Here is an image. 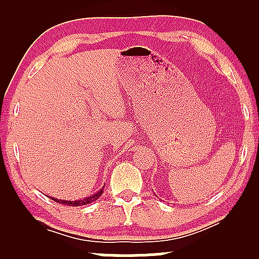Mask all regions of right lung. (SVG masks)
Wrapping results in <instances>:
<instances>
[{
  "mask_svg": "<svg viewBox=\"0 0 259 259\" xmlns=\"http://www.w3.org/2000/svg\"><path fill=\"white\" fill-rule=\"evenodd\" d=\"M103 190H104V187H102L100 190L97 192H95L94 195H90L88 197L83 198V199H75V201H65V199H57L55 197H49L52 198L53 201H55L60 204H64V205H69V206H81V205H87V204H90L95 201H97L98 198H100V196L103 194Z\"/></svg>",
  "mask_w": 259,
  "mask_h": 259,
  "instance_id": "obj_1",
  "label": "right lung"
}]
</instances>
